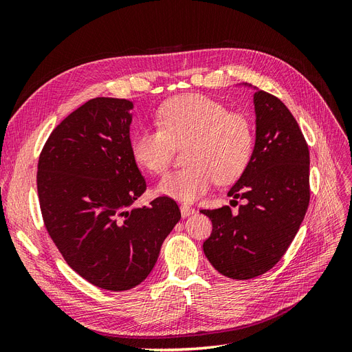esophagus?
Listing matches in <instances>:
<instances>
[{"label":"esophagus","mask_w":352,"mask_h":352,"mask_svg":"<svg viewBox=\"0 0 352 352\" xmlns=\"http://www.w3.org/2000/svg\"><path fill=\"white\" fill-rule=\"evenodd\" d=\"M180 212H182V217H188L190 214H194L195 210L189 206H180Z\"/></svg>","instance_id":"obj_1"}]
</instances>
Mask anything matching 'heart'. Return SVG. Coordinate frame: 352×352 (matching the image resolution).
<instances>
[{
	"label": "heart",
	"instance_id": "b5f03b06",
	"mask_svg": "<svg viewBox=\"0 0 352 352\" xmlns=\"http://www.w3.org/2000/svg\"><path fill=\"white\" fill-rule=\"evenodd\" d=\"M158 127H140L131 138L135 162L151 173L168 167L175 146L186 145V167L160 180L157 194L195 202L211 185L230 184L247 170L254 153V131L243 114L201 94L166 101L155 114Z\"/></svg>",
	"mask_w": 352,
	"mask_h": 352
}]
</instances>
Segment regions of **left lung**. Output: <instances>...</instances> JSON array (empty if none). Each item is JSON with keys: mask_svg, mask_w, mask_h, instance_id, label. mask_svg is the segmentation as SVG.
Wrapping results in <instances>:
<instances>
[{"mask_svg": "<svg viewBox=\"0 0 352 352\" xmlns=\"http://www.w3.org/2000/svg\"><path fill=\"white\" fill-rule=\"evenodd\" d=\"M254 109L252 158L228 192L232 201H243L238 214L229 206L201 210L212 223L202 243L206 257L219 273L238 280L257 278L283 257L310 202V153L295 117L260 89Z\"/></svg>", "mask_w": 352, "mask_h": 352, "instance_id": "obj_1", "label": "left lung"}]
</instances>
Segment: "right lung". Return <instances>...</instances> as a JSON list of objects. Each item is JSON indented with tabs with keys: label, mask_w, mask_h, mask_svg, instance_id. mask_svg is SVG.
I'll return each instance as SVG.
<instances>
[{
	"label": "right lung",
	"mask_w": 352,
	"mask_h": 352,
	"mask_svg": "<svg viewBox=\"0 0 352 352\" xmlns=\"http://www.w3.org/2000/svg\"><path fill=\"white\" fill-rule=\"evenodd\" d=\"M132 109L120 98L85 102L52 131L38 163L39 206L51 239L74 272L107 291L145 280L180 220L168 197L133 207L146 184L131 153Z\"/></svg>",
	"instance_id": "1"
}]
</instances>
